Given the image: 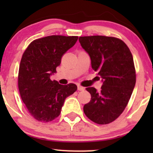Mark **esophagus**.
<instances>
[{
    "instance_id": "1",
    "label": "esophagus",
    "mask_w": 153,
    "mask_h": 153,
    "mask_svg": "<svg viewBox=\"0 0 153 153\" xmlns=\"http://www.w3.org/2000/svg\"><path fill=\"white\" fill-rule=\"evenodd\" d=\"M78 91H83L84 90V88L80 86V85H78Z\"/></svg>"
}]
</instances>
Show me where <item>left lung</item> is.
Segmentation results:
<instances>
[{"label":"left lung","instance_id":"left-lung-1","mask_svg":"<svg viewBox=\"0 0 153 153\" xmlns=\"http://www.w3.org/2000/svg\"><path fill=\"white\" fill-rule=\"evenodd\" d=\"M79 42L88 54L93 70L103 82L100 91L87 88L91 99L84 105L83 111L95 123L109 124L124 111L134 88L132 54L127 45L117 38L80 36Z\"/></svg>","mask_w":153,"mask_h":153}]
</instances>
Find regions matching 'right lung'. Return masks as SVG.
Segmentation results:
<instances>
[{
  "instance_id": "1",
  "label": "right lung",
  "mask_w": 153,
  "mask_h": 153,
  "mask_svg": "<svg viewBox=\"0 0 153 153\" xmlns=\"http://www.w3.org/2000/svg\"><path fill=\"white\" fill-rule=\"evenodd\" d=\"M78 36L53 35L34 40L24 52L19 71L21 98L28 111L41 122L54 120L60 114L65 100L77 90V85H63L50 76L56 73L62 55Z\"/></svg>"
}]
</instances>
